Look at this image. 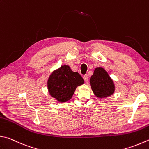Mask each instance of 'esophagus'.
<instances>
[{"mask_svg":"<svg viewBox=\"0 0 149 149\" xmlns=\"http://www.w3.org/2000/svg\"><path fill=\"white\" fill-rule=\"evenodd\" d=\"M83 78H84V81H85L86 82H88V74L84 75Z\"/></svg>","mask_w":149,"mask_h":149,"instance_id":"1","label":"esophagus"}]
</instances>
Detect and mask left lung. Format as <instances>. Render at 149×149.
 <instances>
[{"instance_id":"left-lung-1","label":"left lung","mask_w":149,"mask_h":149,"mask_svg":"<svg viewBox=\"0 0 149 149\" xmlns=\"http://www.w3.org/2000/svg\"><path fill=\"white\" fill-rule=\"evenodd\" d=\"M89 82L94 95L100 99L111 96L116 90L113 80L103 67L95 68Z\"/></svg>"}]
</instances>
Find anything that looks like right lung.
I'll return each mask as SVG.
<instances>
[{
  "instance_id": "right-lung-1",
  "label": "right lung",
  "mask_w": 149,
  "mask_h": 149,
  "mask_svg": "<svg viewBox=\"0 0 149 149\" xmlns=\"http://www.w3.org/2000/svg\"><path fill=\"white\" fill-rule=\"evenodd\" d=\"M84 83L81 75L64 65L54 70L47 80L50 96L59 102H65L72 98L76 88Z\"/></svg>"
}]
</instances>
